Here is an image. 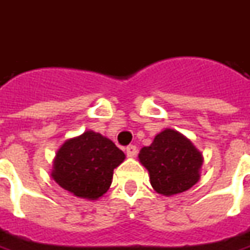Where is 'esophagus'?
<instances>
[{
	"mask_svg": "<svg viewBox=\"0 0 250 250\" xmlns=\"http://www.w3.org/2000/svg\"><path fill=\"white\" fill-rule=\"evenodd\" d=\"M136 152H138V148H136L134 145H130V146L125 147V154H127V157H128V158L135 157Z\"/></svg>",
	"mask_w": 250,
	"mask_h": 250,
	"instance_id": "obj_1",
	"label": "esophagus"
}]
</instances>
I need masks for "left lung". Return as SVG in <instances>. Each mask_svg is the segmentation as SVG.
I'll use <instances>...</instances> for the list:
<instances>
[{"mask_svg":"<svg viewBox=\"0 0 250 250\" xmlns=\"http://www.w3.org/2000/svg\"><path fill=\"white\" fill-rule=\"evenodd\" d=\"M139 162L147 168L152 188L170 197L184 193L198 182L204 157L190 139L166 128L150 146L142 148Z\"/></svg>","mask_w":250,"mask_h":250,"instance_id":"obj_1","label":"left lung"}]
</instances>
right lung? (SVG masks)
Returning a JSON list of instances; mask_svg holds the SVG:
<instances>
[{
  "instance_id": "obj_1",
  "label": "right lung",
  "mask_w": 250,
  "mask_h": 250,
  "mask_svg": "<svg viewBox=\"0 0 250 250\" xmlns=\"http://www.w3.org/2000/svg\"><path fill=\"white\" fill-rule=\"evenodd\" d=\"M125 152L95 131L64 142L56 152L52 178L79 198L98 199L107 193L114 168L125 161Z\"/></svg>"
}]
</instances>
